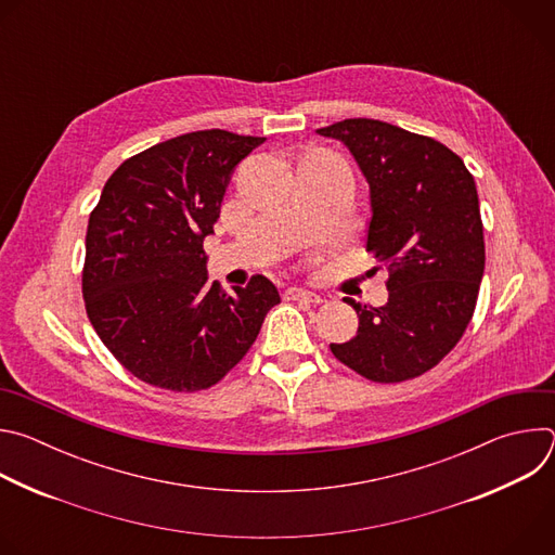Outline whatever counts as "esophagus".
<instances>
[{
  "instance_id": "esophagus-1",
  "label": "esophagus",
  "mask_w": 555,
  "mask_h": 555,
  "mask_svg": "<svg viewBox=\"0 0 555 555\" xmlns=\"http://www.w3.org/2000/svg\"><path fill=\"white\" fill-rule=\"evenodd\" d=\"M285 298L287 300H302V302H323V298L319 294H313V292L302 289V287H287Z\"/></svg>"
}]
</instances>
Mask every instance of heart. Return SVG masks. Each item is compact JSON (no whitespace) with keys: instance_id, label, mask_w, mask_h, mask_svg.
I'll list each match as a JSON object with an SVG mask.
<instances>
[{"instance_id":"1","label":"heart","mask_w":555,"mask_h":555,"mask_svg":"<svg viewBox=\"0 0 555 555\" xmlns=\"http://www.w3.org/2000/svg\"><path fill=\"white\" fill-rule=\"evenodd\" d=\"M311 160H319V157H311Z\"/></svg>"}]
</instances>
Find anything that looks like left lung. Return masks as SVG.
I'll list each match as a JSON object with an SVG mask.
<instances>
[{
	"instance_id": "left-lung-1",
	"label": "left lung",
	"mask_w": 555,
	"mask_h": 555,
	"mask_svg": "<svg viewBox=\"0 0 555 555\" xmlns=\"http://www.w3.org/2000/svg\"><path fill=\"white\" fill-rule=\"evenodd\" d=\"M343 140L371 189L366 253L388 270V302H349L358 334L332 353L358 375L395 384L437 366L465 334L486 270L477 184L435 138L373 118L319 129Z\"/></svg>"
}]
</instances>
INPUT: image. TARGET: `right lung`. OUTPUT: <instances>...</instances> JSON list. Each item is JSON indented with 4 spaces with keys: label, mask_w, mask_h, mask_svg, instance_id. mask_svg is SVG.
Returning <instances> with one entry per match:
<instances>
[{
    "label": "right lung",
    "mask_w": 555,
    "mask_h": 555,
    "mask_svg": "<svg viewBox=\"0 0 555 555\" xmlns=\"http://www.w3.org/2000/svg\"><path fill=\"white\" fill-rule=\"evenodd\" d=\"M266 138L184 133L131 157L90 212L83 298L112 356L144 384L197 392L255 345L279 289L257 274L228 294L208 283L212 232L232 169Z\"/></svg>",
    "instance_id": "add662e5"
}]
</instances>
